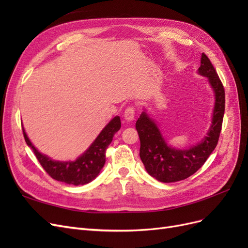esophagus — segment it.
Instances as JSON below:
<instances>
[{"instance_id":"34e87169","label":"esophagus","mask_w":248,"mask_h":248,"mask_svg":"<svg viewBox=\"0 0 248 248\" xmlns=\"http://www.w3.org/2000/svg\"><path fill=\"white\" fill-rule=\"evenodd\" d=\"M124 119L127 122H131L134 120V108L131 107H128L124 111Z\"/></svg>"}]
</instances>
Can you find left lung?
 Segmentation results:
<instances>
[{
    "mask_svg": "<svg viewBox=\"0 0 248 248\" xmlns=\"http://www.w3.org/2000/svg\"><path fill=\"white\" fill-rule=\"evenodd\" d=\"M198 73L208 78L215 98L211 125L200 142L187 149L171 147L146 110L141 112L136 123L140 140V159L148 174L163 183L181 181L193 175L205 163L218 142L224 114V89L205 54H202Z\"/></svg>",
    "mask_w": 248,
    "mask_h": 248,
    "instance_id": "8db88e82",
    "label": "left lung"
}]
</instances>
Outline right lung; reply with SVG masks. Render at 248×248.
Returning <instances> with one entry per match:
<instances>
[{
  "label": "right lung",
  "mask_w": 248,
  "mask_h": 248,
  "mask_svg": "<svg viewBox=\"0 0 248 248\" xmlns=\"http://www.w3.org/2000/svg\"><path fill=\"white\" fill-rule=\"evenodd\" d=\"M121 128V120L119 116L112 118L108 125L97 136L90 147L73 161H59L51 159L46 154L39 152L28 138L22 127L24 138L27 145L33 150L37 159L47 174L57 181L71 185L88 184L99 175L104 163L106 152L111 142L115 133Z\"/></svg>",
  "instance_id": "add662e5"
}]
</instances>
